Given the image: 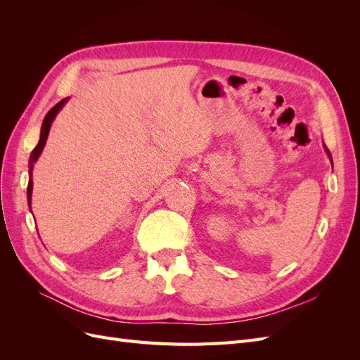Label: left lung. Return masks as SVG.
Returning a JSON list of instances; mask_svg holds the SVG:
<instances>
[{"mask_svg": "<svg viewBox=\"0 0 360 360\" xmlns=\"http://www.w3.org/2000/svg\"><path fill=\"white\" fill-rule=\"evenodd\" d=\"M329 156H330V155H329ZM330 159H332V156H330Z\"/></svg>", "mask_w": 360, "mask_h": 360, "instance_id": "left-lung-1", "label": "left lung"}]
</instances>
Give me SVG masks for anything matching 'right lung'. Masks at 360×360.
<instances>
[{
	"label": "right lung",
	"mask_w": 360,
	"mask_h": 360,
	"mask_svg": "<svg viewBox=\"0 0 360 360\" xmlns=\"http://www.w3.org/2000/svg\"><path fill=\"white\" fill-rule=\"evenodd\" d=\"M68 99H63L60 101L56 106L52 108V110L46 114L45 120H43V124H41V130H40V141L39 144L36 146V148L32 150V153L30 156V181H28V189H27V198H28V204H30V209H31V193H32V180H31V176H32V163H34L37 160V158L40 156L43 147H45L46 144V139H48V134H49V129H51V124H52V120L56 118L57 112L61 110V106L66 103Z\"/></svg>",
	"instance_id": "add662e5"
}]
</instances>
